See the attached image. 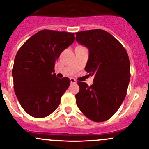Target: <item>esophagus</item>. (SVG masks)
<instances>
[{
    "instance_id": "obj_1",
    "label": "esophagus",
    "mask_w": 149,
    "mask_h": 149,
    "mask_svg": "<svg viewBox=\"0 0 149 149\" xmlns=\"http://www.w3.org/2000/svg\"><path fill=\"white\" fill-rule=\"evenodd\" d=\"M70 82H71V84H76V80L75 79H73V78H71L70 79Z\"/></svg>"
}]
</instances>
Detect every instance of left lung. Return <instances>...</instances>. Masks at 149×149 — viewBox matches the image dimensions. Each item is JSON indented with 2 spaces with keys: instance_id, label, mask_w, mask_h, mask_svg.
I'll list each match as a JSON object with an SVG mask.
<instances>
[{
  "instance_id": "obj_1",
  "label": "left lung",
  "mask_w": 149,
  "mask_h": 149,
  "mask_svg": "<svg viewBox=\"0 0 149 149\" xmlns=\"http://www.w3.org/2000/svg\"><path fill=\"white\" fill-rule=\"evenodd\" d=\"M76 36V41L90 51L84 70L94 76L91 86L77 81L76 104L90 120L105 121L118 111L126 95L130 80L128 54L121 43L106 31H82Z\"/></svg>"
}]
</instances>
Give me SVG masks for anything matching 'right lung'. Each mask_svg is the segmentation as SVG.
<instances>
[{
    "label": "right lung",
    "instance_id": "obj_1",
    "mask_svg": "<svg viewBox=\"0 0 149 149\" xmlns=\"http://www.w3.org/2000/svg\"><path fill=\"white\" fill-rule=\"evenodd\" d=\"M74 33L42 30L26 40L16 54L12 68L14 90L23 109L41 118L57 109L70 85L69 78L54 73L56 61L75 40Z\"/></svg>",
    "mask_w": 149,
    "mask_h": 149
}]
</instances>
